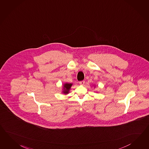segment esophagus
I'll use <instances>...</instances> for the list:
<instances>
[{"instance_id":"1","label":"esophagus","mask_w":149,"mask_h":149,"mask_svg":"<svg viewBox=\"0 0 149 149\" xmlns=\"http://www.w3.org/2000/svg\"><path fill=\"white\" fill-rule=\"evenodd\" d=\"M84 84H85V81H84V80H83V81H79L80 85H83Z\"/></svg>"}]
</instances>
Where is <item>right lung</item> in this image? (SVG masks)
<instances>
[{
	"mask_svg": "<svg viewBox=\"0 0 149 149\" xmlns=\"http://www.w3.org/2000/svg\"><path fill=\"white\" fill-rule=\"evenodd\" d=\"M72 84H65L64 85V93L65 94H67L69 93V90L71 88V87L72 86Z\"/></svg>",
	"mask_w": 149,
	"mask_h": 149,
	"instance_id": "right-lung-1",
	"label": "right lung"
}]
</instances>
